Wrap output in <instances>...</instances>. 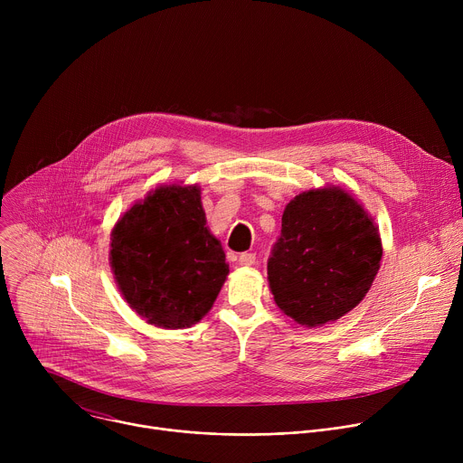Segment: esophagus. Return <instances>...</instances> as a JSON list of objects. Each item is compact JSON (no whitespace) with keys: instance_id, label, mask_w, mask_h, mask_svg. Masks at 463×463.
<instances>
[{"instance_id":"34e87169","label":"esophagus","mask_w":463,"mask_h":463,"mask_svg":"<svg viewBox=\"0 0 463 463\" xmlns=\"http://www.w3.org/2000/svg\"><path fill=\"white\" fill-rule=\"evenodd\" d=\"M254 261H256V254L254 252H241L240 258H238L240 266H252Z\"/></svg>"}]
</instances>
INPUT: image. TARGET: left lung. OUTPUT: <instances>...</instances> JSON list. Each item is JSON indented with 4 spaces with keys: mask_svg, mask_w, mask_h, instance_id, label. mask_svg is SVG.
<instances>
[{
    "mask_svg": "<svg viewBox=\"0 0 463 463\" xmlns=\"http://www.w3.org/2000/svg\"><path fill=\"white\" fill-rule=\"evenodd\" d=\"M379 227L350 190L326 184L286 205L268 261L269 289L295 324L317 327L350 313L381 268Z\"/></svg>",
    "mask_w": 463,
    "mask_h": 463,
    "instance_id": "left-lung-1",
    "label": "left lung"
}]
</instances>
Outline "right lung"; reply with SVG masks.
<instances>
[{"label":"right lung","mask_w":463,"mask_h":463,"mask_svg":"<svg viewBox=\"0 0 463 463\" xmlns=\"http://www.w3.org/2000/svg\"><path fill=\"white\" fill-rule=\"evenodd\" d=\"M109 266L128 306L148 324L183 329L200 322L229 275L200 184H159L131 205L111 229Z\"/></svg>","instance_id":"add662e5"}]
</instances>
